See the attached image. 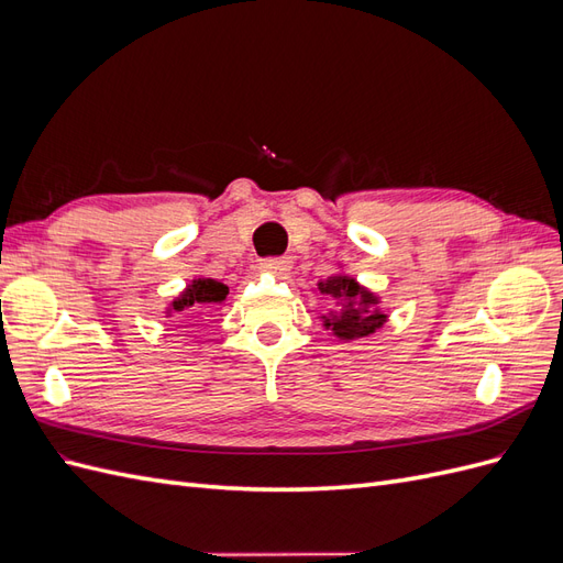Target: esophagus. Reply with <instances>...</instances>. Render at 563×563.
I'll use <instances>...</instances> for the list:
<instances>
[{"label": "esophagus", "instance_id": "1", "mask_svg": "<svg viewBox=\"0 0 563 563\" xmlns=\"http://www.w3.org/2000/svg\"><path fill=\"white\" fill-rule=\"evenodd\" d=\"M261 269L267 272V275L284 277V275H288V269H291V261H288V258H269V261L261 263Z\"/></svg>", "mask_w": 563, "mask_h": 563}]
</instances>
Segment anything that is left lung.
Here are the masks:
<instances>
[{"mask_svg":"<svg viewBox=\"0 0 563 563\" xmlns=\"http://www.w3.org/2000/svg\"><path fill=\"white\" fill-rule=\"evenodd\" d=\"M335 269V275L317 282V291L331 300V310L319 314L321 327L343 343L380 331L389 319L380 308L383 298L362 282H356V277L347 275L343 263H338Z\"/></svg>","mask_w":563,"mask_h":563,"instance_id":"left-lung-1","label":"left lung"}]
</instances>
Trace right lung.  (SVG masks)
<instances>
[{"label": "right lung", "mask_w": 563, "mask_h": 563, "mask_svg": "<svg viewBox=\"0 0 563 563\" xmlns=\"http://www.w3.org/2000/svg\"><path fill=\"white\" fill-rule=\"evenodd\" d=\"M228 300V286L211 277H192L183 291L166 305L164 317L172 319L185 310H220Z\"/></svg>", "instance_id": "1"}]
</instances>
